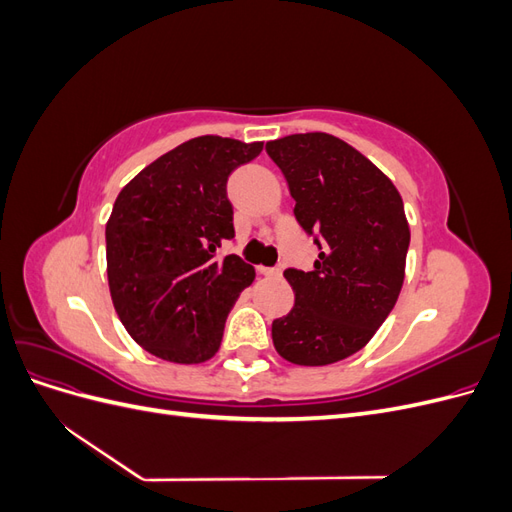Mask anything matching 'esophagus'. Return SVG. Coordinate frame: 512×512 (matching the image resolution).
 Segmentation results:
<instances>
[{"instance_id": "obj_1", "label": "esophagus", "mask_w": 512, "mask_h": 512, "mask_svg": "<svg viewBox=\"0 0 512 512\" xmlns=\"http://www.w3.org/2000/svg\"><path fill=\"white\" fill-rule=\"evenodd\" d=\"M258 273L265 277H280L282 269L280 267H258Z\"/></svg>"}]
</instances>
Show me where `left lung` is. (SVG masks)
Instances as JSON below:
<instances>
[{
  "mask_svg": "<svg viewBox=\"0 0 512 512\" xmlns=\"http://www.w3.org/2000/svg\"><path fill=\"white\" fill-rule=\"evenodd\" d=\"M294 198V218L318 245L309 271L286 269L294 307L273 320V346L297 365L359 352L404 284L410 228L395 185L359 151L324 132L267 143Z\"/></svg>",
  "mask_w": 512,
  "mask_h": 512,
  "instance_id": "1",
  "label": "left lung"
}]
</instances>
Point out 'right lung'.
Returning <instances> with one entry per match:
<instances>
[{
	"instance_id": "right-lung-1",
	"label": "right lung",
	"mask_w": 512,
	"mask_h": 512,
	"mask_svg": "<svg viewBox=\"0 0 512 512\" xmlns=\"http://www.w3.org/2000/svg\"><path fill=\"white\" fill-rule=\"evenodd\" d=\"M262 143L198 136L143 168L106 224V271L115 312L136 344L170 363L218 352L226 316L254 269L220 256L235 237L228 177Z\"/></svg>"
}]
</instances>
